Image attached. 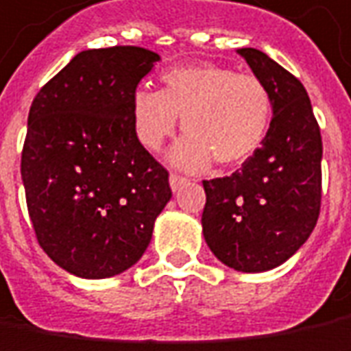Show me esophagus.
Segmentation results:
<instances>
[{
  "instance_id": "esophagus-1",
  "label": "esophagus",
  "mask_w": 351,
  "mask_h": 351,
  "mask_svg": "<svg viewBox=\"0 0 351 351\" xmlns=\"http://www.w3.org/2000/svg\"><path fill=\"white\" fill-rule=\"evenodd\" d=\"M185 183H187V180L183 176H180V173H171L170 176V185L173 191H178L181 185H185Z\"/></svg>"
}]
</instances>
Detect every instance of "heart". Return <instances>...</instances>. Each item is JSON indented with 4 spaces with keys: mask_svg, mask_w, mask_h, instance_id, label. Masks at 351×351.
<instances>
[{
    "mask_svg": "<svg viewBox=\"0 0 351 351\" xmlns=\"http://www.w3.org/2000/svg\"><path fill=\"white\" fill-rule=\"evenodd\" d=\"M162 88L138 86L131 94V121L137 141L156 152L176 133L185 137L171 158L185 170H204L213 160L239 166L257 152L272 119V96L255 75L216 63L170 67Z\"/></svg>",
    "mask_w": 351,
    "mask_h": 351,
    "instance_id": "heart-1",
    "label": "heart"
}]
</instances>
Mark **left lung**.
Here are the masks:
<instances>
[{
    "instance_id": "1",
    "label": "left lung",
    "mask_w": 351,
    "mask_h": 351,
    "mask_svg": "<svg viewBox=\"0 0 351 351\" xmlns=\"http://www.w3.org/2000/svg\"><path fill=\"white\" fill-rule=\"evenodd\" d=\"M272 96L263 145L241 170L204 180L203 234L230 269L265 272L307 241L323 199V138L298 77L255 48L237 49Z\"/></svg>"
}]
</instances>
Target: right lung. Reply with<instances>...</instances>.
<instances>
[{
  "instance_id": "obj_1",
  "label": "right lung",
  "mask_w": 351,
  "mask_h": 351,
  "mask_svg": "<svg viewBox=\"0 0 351 351\" xmlns=\"http://www.w3.org/2000/svg\"><path fill=\"white\" fill-rule=\"evenodd\" d=\"M160 60L138 46L86 49L34 96L21 176L40 247L81 278L133 267L171 199L168 170L135 137L131 94Z\"/></svg>"
}]
</instances>
